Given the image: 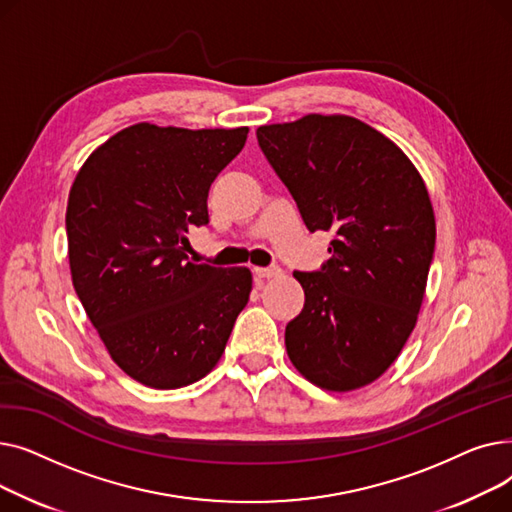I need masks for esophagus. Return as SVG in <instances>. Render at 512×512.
Wrapping results in <instances>:
<instances>
[{"instance_id":"obj_1","label":"esophagus","mask_w":512,"mask_h":512,"mask_svg":"<svg viewBox=\"0 0 512 512\" xmlns=\"http://www.w3.org/2000/svg\"><path fill=\"white\" fill-rule=\"evenodd\" d=\"M253 276L259 280H272V278H280L282 270L280 267H255Z\"/></svg>"}]
</instances>
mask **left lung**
Listing matches in <instances>:
<instances>
[{
	"mask_svg": "<svg viewBox=\"0 0 512 512\" xmlns=\"http://www.w3.org/2000/svg\"><path fill=\"white\" fill-rule=\"evenodd\" d=\"M309 232H332L330 259L294 272L303 311L286 351L309 382L348 392L378 380L411 336L436 247L427 188L411 159L351 116L309 114L257 128Z\"/></svg>",
	"mask_w": 512,
	"mask_h": 512,
	"instance_id": "obj_1",
	"label": "left lung"
}]
</instances>
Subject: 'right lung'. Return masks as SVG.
Here are the masks:
<instances>
[{
	"label": "right lung",
	"instance_id": "1",
	"mask_svg": "<svg viewBox=\"0 0 512 512\" xmlns=\"http://www.w3.org/2000/svg\"><path fill=\"white\" fill-rule=\"evenodd\" d=\"M247 134L134 124L97 147L70 188L74 290L107 353L149 388L205 378L249 301L247 267L184 253L188 228L209 224V188Z\"/></svg>",
	"mask_w": 512,
	"mask_h": 512
}]
</instances>
